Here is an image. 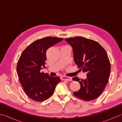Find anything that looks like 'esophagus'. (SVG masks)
<instances>
[{
  "mask_svg": "<svg viewBox=\"0 0 122 122\" xmlns=\"http://www.w3.org/2000/svg\"><path fill=\"white\" fill-rule=\"evenodd\" d=\"M61 79L62 80H66V81H72V78L71 77L67 76H61Z\"/></svg>",
  "mask_w": 122,
  "mask_h": 122,
  "instance_id": "esophagus-1",
  "label": "esophagus"
}]
</instances>
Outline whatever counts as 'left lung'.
Here are the masks:
<instances>
[{"instance_id": "left-lung-1", "label": "left lung", "mask_w": 122, "mask_h": 122, "mask_svg": "<svg viewBox=\"0 0 122 122\" xmlns=\"http://www.w3.org/2000/svg\"><path fill=\"white\" fill-rule=\"evenodd\" d=\"M73 49L74 60L86 79L72 78L79 82L80 89L73 94L85 101L95 100L102 94L108 81L111 64L105 49L97 41L82 37L66 38Z\"/></svg>"}]
</instances>
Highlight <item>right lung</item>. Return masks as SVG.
<instances>
[{
	"instance_id": "obj_1",
	"label": "right lung",
	"mask_w": 122,
	"mask_h": 122,
	"mask_svg": "<svg viewBox=\"0 0 122 122\" xmlns=\"http://www.w3.org/2000/svg\"><path fill=\"white\" fill-rule=\"evenodd\" d=\"M63 40L47 37L36 40L23 51L18 60V76L25 94L31 100L41 102L48 99L61 82L59 76H50L40 70L45 68L46 50Z\"/></svg>"
}]
</instances>
